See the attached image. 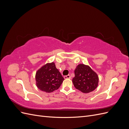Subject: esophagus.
Segmentation results:
<instances>
[{"mask_svg":"<svg viewBox=\"0 0 129 129\" xmlns=\"http://www.w3.org/2000/svg\"><path fill=\"white\" fill-rule=\"evenodd\" d=\"M64 79H71V76H70L69 75H68L64 76Z\"/></svg>","mask_w":129,"mask_h":129,"instance_id":"1","label":"esophagus"}]
</instances>
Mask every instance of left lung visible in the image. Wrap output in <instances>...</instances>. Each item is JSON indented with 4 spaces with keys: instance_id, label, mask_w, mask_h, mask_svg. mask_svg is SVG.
I'll return each instance as SVG.
<instances>
[{
    "instance_id": "obj_1",
    "label": "left lung",
    "mask_w": 129,
    "mask_h": 129,
    "mask_svg": "<svg viewBox=\"0 0 129 129\" xmlns=\"http://www.w3.org/2000/svg\"><path fill=\"white\" fill-rule=\"evenodd\" d=\"M72 82L74 87L83 93L90 92L98 87L99 78L88 65L79 64L75 71Z\"/></svg>"
}]
</instances>
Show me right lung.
Masks as SVG:
<instances>
[{
    "label": "right lung",
    "mask_w": 129,
    "mask_h": 129,
    "mask_svg": "<svg viewBox=\"0 0 129 129\" xmlns=\"http://www.w3.org/2000/svg\"><path fill=\"white\" fill-rule=\"evenodd\" d=\"M63 80L54 62L42 66L36 74L37 87L46 92H52L58 89Z\"/></svg>",
    "instance_id": "add662e5"
}]
</instances>
